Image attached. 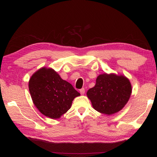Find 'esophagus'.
Returning a JSON list of instances; mask_svg holds the SVG:
<instances>
[{
	"mask_svg": "<svg viewBox=\"0 0 157 157\" xmlns=\"http://www.w3.org/2000/svg\"><path fill=\"white\" fill-rule=\"evenodd\" d=\"M80 94H81V95H84V93H85V90H84V88L80 89Z\"/></svg>",
	"mask_w": 157,
	"mask_h": 157,
	"instance_id": "34e87169",
	"label": "esophagus"
}]
</instances>
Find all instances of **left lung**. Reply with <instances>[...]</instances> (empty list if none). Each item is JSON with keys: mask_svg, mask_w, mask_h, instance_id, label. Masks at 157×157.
<instances>
[{"mask_svg": "<svg viewBox=\"0 0 157 157\" xmlns=\"http://www.w3.org/2000/svg\"><path fill=\"white\" fill-rule=\"evenodd\" d=\"M132 91V84L126 76L105 73L98 76L95 86L86 95L95 110L111 115L126 105Z\"/></svg>", "mask_w": 157, "mask_h": 157, "instance_id": "1", "label": "left lung"}]
</instances>
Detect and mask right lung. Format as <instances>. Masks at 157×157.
Wrapping results in <instances>:
<instances>
[{
    "label": "right lung",
    "mask_w": 157,
    "mask_h": 157,
    "mask_svg": "<svg viewBox=\"0 0 157 157\" xmlns=\"http://www.w3.org/2000/svg\"><path fill=\"white\" fill-rule=\"evenodd\" d=\"M29 90L38 110L52 119L59 118L71 108L73 99L80 95L54 69L46 67L31 76Z\"/></svg>",
    "instance_id": "1"
}]
</instances>
